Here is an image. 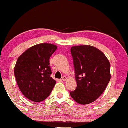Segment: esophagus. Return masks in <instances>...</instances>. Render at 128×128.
Listing matches in <instances>:
<instances>
[{"mask_svg": "<svg viewBox=\"0 0 128 128\" xmlns=\"http://www.w3.org/2000/svg\"><path fill=\"white\" fill-rule=\"evenodd\" d=\"M67 80H68V78H67L66 76H62V80L66 81Z\"/></svg>", "mask_w": 128, "mask_h": 128, "instance_id": "34e87169", "label": "esophagus"}]
</instances>
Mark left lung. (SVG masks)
Wrapping results in <instances>:
<instances>
[{
    "instance_id": "8db88e82",
    "label": "left lung",
    "mask_w": 128,
    "mask_h": 128,
    "mask_svg": "<svg viewBox=\"0 0 128 128\" xmlns=\"http://www.w3.org/2000/svg\"><path fill=\"white\" fill-rule=\"evenodd\" d=\"M77 86L70 92L80 104L94 102L104 92L110 80V62L104 54L91 45H78L71 48Z\"/></svg>"
}]
</instances>
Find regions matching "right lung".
<instances>
[{"label":"right lung","instance_id":"right-lung-1","mask_svg":"<svg viewBox=\"0 0 128 128\" xmlns=\"http://www.w3.org/2000/svg\"><path fill=\"white\" fill-rule=\"evenodd\" d=\"M57 48L51 44H37L18 58L14 71L16 82L22 94L33 102L45 100L56 84L50 76L49 58Z\"/></svg>","mask_w":128,"mask_h":128}]
</instances>
